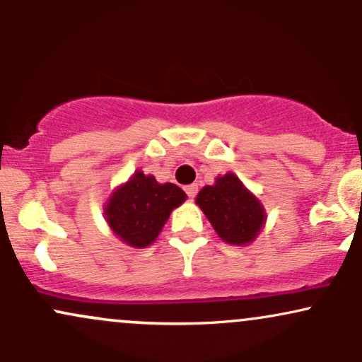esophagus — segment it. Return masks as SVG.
<instances>
[{
    "mask_svg": "<svg viewBox=\"0 0 362 362\" xmlns=\"http://www.w3.org/2000/svg\"><path fill=\"white\" fill-rule=\"evenodd\" d=\"M185 192H187V195H189L190 199H194L195 195H197V184L187 185V187H185Z\"/></svg>",
    "mask_w": 362,
    "mask_h": 362,
    "instance_id": "1",
    "label": "esophagus"
}]
</instances>
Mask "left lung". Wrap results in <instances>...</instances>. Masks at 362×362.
Segmentation results:
<instances>
[{
  "label": "left lung",
  "instance_id": "8db88e82",
  "mask_svg": "<svg viewBox=\"0 0 362 362\" xmlns=\"http://www.w3.org/2000/svg\"><path fill=\"white\" fill-rule=\"evenodd\" d=\"M195 204L213 224L219 238L228 245L252 243L267 221V213L235 173L216 177L213 185L202 187Z\"/></svg>",
  "mask_w": 362,
  "mask_h": 362
}]
</instances>
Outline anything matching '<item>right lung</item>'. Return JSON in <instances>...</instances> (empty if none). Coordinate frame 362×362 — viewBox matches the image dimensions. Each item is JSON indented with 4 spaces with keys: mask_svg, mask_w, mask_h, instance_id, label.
I'll use <instances>...</instances> for the list:
<instances>
[{
    "mask_svg": "<svg viewBox=\"0 0 362 362\" xmlns=\"http://www.w3.org/2000/svg\"><path fill=\"white\" fill-rule=\"evenodd\" d=\"M187 194L175 184H160L136 170L127 182L112 190L103 216L112 233L132 248L156 242L172 211L184 204Z\"/></svg>",
    "mask_w": 362,
    "mask_h": 362,
    "instance_id": "1",
    "label": "right lung"
}]
</instances>
